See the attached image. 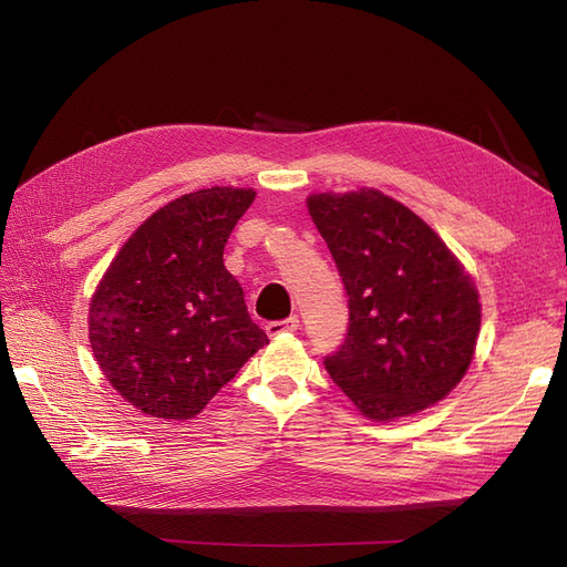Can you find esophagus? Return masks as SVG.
Wrapping results in <instances>:
<instances>
[{
	"mask_svg": "<svg viewBox=\"0 0 567 567\" xmlns=\"http://www.w3.org/2000/svg\"><path fill=\"white\" fill-rule=\"evenodd\" d=\"M300 329V319L298 317H288L284 321H271L267 323V336H284V333H293Z\"/></svg>",
	"mask_w": 567,
	"mask_h": 567,
	"instance_id": "obj_1",
	"label": "esophagus"
}]
</instances>
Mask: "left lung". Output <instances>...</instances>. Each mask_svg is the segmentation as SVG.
Masks as SVG:
<instances>
[{
    "label": "left lung",
    "mask_w": 567,
    "mask_h": 567,
    "mask_svg": "<svg viewBox=\"0 0 567 567\" xmlns=\"http://www.w3.org/2000/svg\"><path fill=\"white\" fill-rule=\"evenodd\" d=\"M348 290L350 326L323 359L333 383L373 421L419 414L466 375L480 296L456 255L379 188L307 198Z\"/></svg>",
    "instance_id": "left-lung-1"
}]
</instances>
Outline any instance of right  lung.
<instances>
[{
  "label": "right lung",
  "mask_w": 567,
  "mask_h": 567,
  "mask_svg": "<svg viewBox=\"0 0 567 567\" xmlns=\"http://www.w3.org/2000/svg\"><path fill=\"white\" fill-rule=\"evenodd\" d=\"M252 188L213 186L153 213L90 302V346L123 398L153 419L198 416L269 338L252 323L225 244Z\"/></svg>",
  "instance_id": "1"
}]
</instances>
